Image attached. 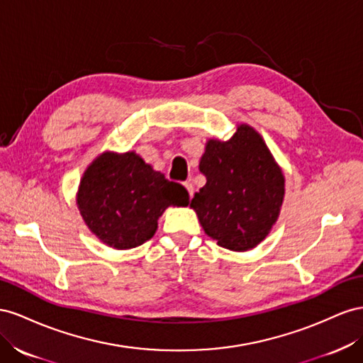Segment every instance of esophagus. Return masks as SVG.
I'll return each mask as SVG.
<instances>
[{
    "label": "esophagus",
    "mask_w": 363,
    "mask_h": 363,
    "mask_svg": "<svg viewBox=\"0 0 363 363\" xmlns=\"http://www.w3.org/2000/svg\"><path fill=\"white\" fill-rule=\"evenodd\" d=\"M184 187L187 189V191H189V194H190V198H193V193H194V189H193V185H191V182H185L184 184Z\"/></svg>",
    "instance_id": "1"
}]
</instances>
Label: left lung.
I'll return each mask as SVG.
<instances>
[{"instance_id": "obj_1", "label": "left lung", "mask_w": 363, "mask_h": 363, "mask_svg": "<svg viewBox=\"0 0 363 363\" xmlns=\"http://www.w3.org/2000/svg\"><path fill=\"white\" fill-rule=\"evenodd\" d=\"M199 170L206 184L190 208L205 234L225 250H254L277 223L286 191L283 170L263 137L242 123L228 141L208 140Z\"/></svg>"}]
</instances>
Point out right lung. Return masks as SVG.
I'll list each match as a JSON object with an SVG mask.
<instances>
[{"mask_svg": "<svg viewBox=\"0 0 363 363\" xmlns=\"http://www.w3.org/2000/svg\"><path fill=\"white\" fill-rule=\"evenodd\" d=\"M189 191L165 179L135 152H103L80 179L77 208L89 231L113 250H130L155 235L169 206H187Z\"/></svg>", "mask_w": 363, "mask_h": 363, "instance_id": "right-lung-1", "label": "right lung"}]
</instances>
